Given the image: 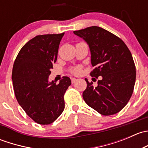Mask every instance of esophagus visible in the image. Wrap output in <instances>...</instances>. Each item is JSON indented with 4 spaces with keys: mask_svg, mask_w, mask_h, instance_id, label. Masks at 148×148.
Wrapping results in <instances>:
<instances>
[{
    "mask_svg": "<svg viewBox=\"0 0 148 148\" xmlns=\"http://www.w3.org/2000/svg\"><path fill=\"white\" fill-rule=\"evenodd\" d=\"M71 83L72 84H74V83H75V82H77V79L76 78H71Z\"/></svg>",
    "mask_w": 148,
    "mask_h": 148,
    "instance_id": "esophagus-1",
    "label": "esophagus"
}]
</instances>
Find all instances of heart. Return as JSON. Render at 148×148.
I'll use <instances>...</instances> for the list:
<instances>
[{"mask_svg":"<svg viewBox=\"0 0 148 148\" xmlns=\"http://www.w3.org/2000/svg\"><path fill=\"white\" fill-rule=\"evenodd\" d=\"M71 71H72V73H74V74H79L80 71H81V68H80V66H77L75 67V68L73 69Z\"/></svg>","mask_w":148,"mask_h":148,"instance_id":"obj_1","label":"heart"}]
</instances>
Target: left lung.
<instances>
[{
  "instance_id": "1",
  "label": "left lung",
  "mask_w": 148,
  "mask_h": 148,
  "mask_svg": "<svg viewBox=\"0 0 148 148\" xmlns=\"http://www.w3.org/2000/svg\"><path fill=\"white\" fill-rule=\"evenodd\" d=\"M74 34L89 47L91 63L95 66L90 75L100 77L97 86L85 79L87 86L83 92L84 100L102 115L119 112L129 102L136 79L129 49L119 37L99 26L74 31Z\"/></svg>"
}]
</instances>
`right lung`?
<instances>
[{
	"mask_svg": "<svg viewBox=\"0 0 148 148\" xmlns=\"http://www.w3.org/2000/svg\"><path fill=\"white\" fill-rule=\"evenodd\" d=\"M64 33L36 36L19 51L12 81L16 99L26 114L40 125L54 122L64 110V95L71 79L64 77L58 84L49 82Z\"/></svg>",
	"mask_w": 148,
	"mask_h": 148,
	"instance_id": "1",
	"label": "right lung"
}]
</instances>
